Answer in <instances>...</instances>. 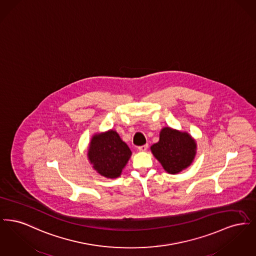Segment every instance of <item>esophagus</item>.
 Instances as JSON below:
<instances>
[{
  "instance_id": "obj_1",
  "label": "esophagus",
  "mask_w": 256,
  "mask_h": 256,
  "mask_svg": "<svg viewBox=\"0 0 256 256\" xmlns=\"http://www.w3.org/2000/svg\"><path fill=\"white\" fill-rule=\"evenodd\" d=\"M148 144L146 145H143V146H138V150L139 152H146V150H148Z\"/></svg>"
}]
</instances>
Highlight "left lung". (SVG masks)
I'll return each mask as SVG.
<instances>
[{"instance_id":"1","label":"left lung","mask_w":256,"mask_h":256,"mask_svg":"<svg viewBox=\"0 0 256 256\" xmlns=\"http://www.w3.org/2000/svg\"><path fill=\"white\" fill-rule=\"evenodd\" d=\"M150 150L164 170L176 174L193 163L196 143L188 132L165 126L160 130L158 142L150 146Z\"/></svg>"}]
</instances>
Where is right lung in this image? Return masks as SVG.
Here are the masks:
<instances>
[{"label":"right lung","mask_w":256,"mask_h":256,"mask_svg":"<svg viewBox=\"0 0 256 256\" xmlns=\"http://www.w3.org/2000/svg\"><path fill=\"white\" fill-rule=\"evenodd\" d=\"M132 154L130 148L114 130L94 134L87 150L93 169L106 178H119Z\"/></svg>","instance_id":"obj_1"}]
</instances>
